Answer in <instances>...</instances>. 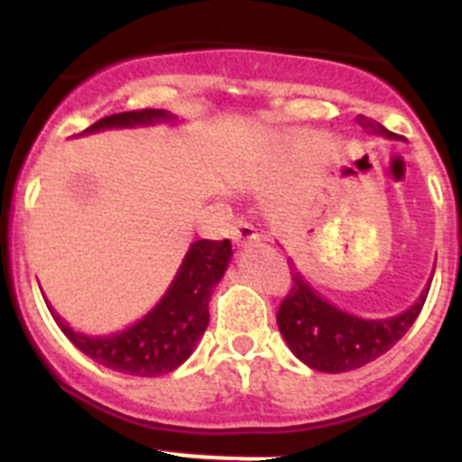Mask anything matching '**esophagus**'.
Returning <instances> with one entry per match:
<instances>
[{
  "instance_id": "obj_1",
  "label": "esophagus",
  "mask_w": 462,
  "mask_h": 462,
  "mask_svg": "<svg viewBox=\"0 0 462 462\" xmlns=\"http://www.w3.org/2000/svg\"><path fill=\"white\" fill-rule=\"evenodd\" d=\"M254 238H256L254 226H252L245 217H238L234 224H231V240H234L236 245H245Z\"/></svg>"
}]
</instances>
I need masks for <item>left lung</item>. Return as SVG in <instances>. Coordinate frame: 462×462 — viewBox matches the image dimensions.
Instances as JSON below:
<instances>
[{
	"mask_svg": "<svg viewBox=\"0 0 462 462\" xmlns=\"http://www.w3.org/2000/svg\"><path fill=\"white\" fill-rule=\"evenodd\" d=\"M361 125L373 134L395 136L373 117H363ZM426 296L428 289L410 310L391 319H358L324 300L300 273H291V289L282 298L277 326L289 349L305 365L319 373H349L389 352L411 328L426 303Z\"/></svg>",
	"mask_w": 462,
	"mask_h": 462,
	"instance_id": "1",
	"label": "left lung"
}]
</instances>
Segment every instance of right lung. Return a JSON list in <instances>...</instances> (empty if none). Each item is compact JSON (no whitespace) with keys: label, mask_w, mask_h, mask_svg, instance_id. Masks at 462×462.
I'll return each mask as SVG.
<instances>
[{"label":"right lung","mask_w":462,"mask_h":462,"mask_svg":"<svg viewBox=\"0 0 462 462\" xmlns=\"http://www.w3.org/2000/svg\"><path fill=\"white\" fill-rule=\"evenodd\" d=\"M169 117L166 110H129V113L101 117L99 122L88 126L85 134L108 129V126L150 125V122L169 120ZM231 254L234 252H231L228 238L196 240L157 308L145 319L117 336H80L69 328L52 310L51 312L64 336L79 346L80 352L106 368L122 374H134V377H157V374L173 373L189 358L199 337L208 328V321H210L208 300H210L212 287L222 280Z\"/></svg>","instance_id":"obj_1"}]
</instances>
